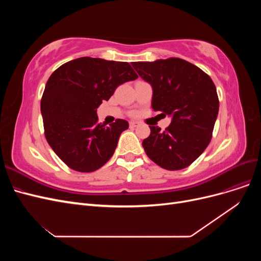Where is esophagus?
I'll list each match as a JSON object with an SVG mask.
<instances>
[{
    "instance_id": "obj_1",
    "label": "esophagus",
    "mask_w": 261,
    "mask_h": 261,
    "mask_svg": "<svg viewBox=\"0 0 261 261\" xmlns=\"http://www.w3.org/2000/svg\"><path fill=\"white\" fill-rule=\"evenodd\" d=\"M139 125V123L138 122H129V126H130V127H137V126Z\"/></svg>"
}]
</instances>
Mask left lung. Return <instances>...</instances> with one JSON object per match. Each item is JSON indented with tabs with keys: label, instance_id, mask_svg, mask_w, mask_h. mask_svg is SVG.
<instances>
[{
	"label": "left lung",
	"instance_id": "8db88e82",
	"mask_svg": "<svg viewBox=\"0 0 261 261\" xmlns=\"http://www.w3.org/2000/svg\"><path fill=\"white\" fill-rule=\"evenodd\" d=\"M133 67L152 86L153 111L171 116L165 130L149 126L143 141L145 152L159 167L176 171L187 168L206 149L219 112V98L212 80L185 60L170 58L133 62Z\"/></svg>",
	"mask_w": 261,
	"mask_h": 261
}]
</instances>
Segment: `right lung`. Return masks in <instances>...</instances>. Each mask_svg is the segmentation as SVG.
I'll list each match as a JSON object with an SVG mask.
<instances>
[{
    "label": "right lung",
    "mask_w": 261,
    "mask_h": 261,
    "mask_svg": "<svg viewBox=\"0 0 261 261\" xmlns=\"http://www.w3.org/2000/svg\"><path fill=\"white\" fill-rule=\"evenodd\" d=\"M138 75L127 62L80 58L55 69L41 99L44 135L69 169L93 172L113 155L118 138L128 128L125 120L98 123L97 109L118 86Z\"/></svg>",
    "instance_id": "1"
}]
</instances>
